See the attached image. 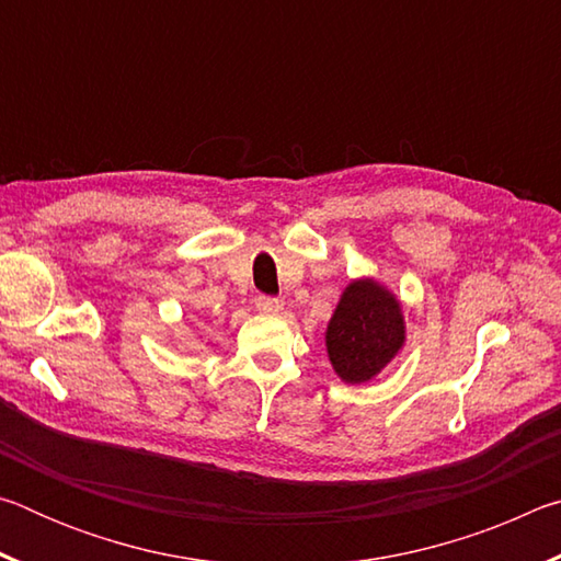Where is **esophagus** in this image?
<instances>
[{
    "label": "esophagus",
    "mask_w": 561,
    "mask_h": 561,
    "mask_svg": "<svg viewBox=\"0 0 561 561\" xmlns=\"http://www.w3.org/2000/svg\"><path fill=\"white\" fill-rule=\"evenodd\" d=\"M257 311H262V314H270V317H274V314H279L282 311V301L277 299V297H257Z\"/></svg>",
    "instance_id": "34e87169"
}]
</instances>
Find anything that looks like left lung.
Here are the masks:
<instances>
[{
  "label": "left lung",
  "instance_id": "1",
  "mask_svg": "<svg viewBox=\"0 0 561 561\" xmlns=\"http://www.w3.org/2000/svg\"><path fill=\"white\" fill-rule=\"evenodd\" d=\"M405 327L401 304L374 279L351 282L329 321L327 351L346 383H366L401 351Z\"/></svg>",
  "mask_w": 561,
  "mask_h": 561
}]
</instances>
